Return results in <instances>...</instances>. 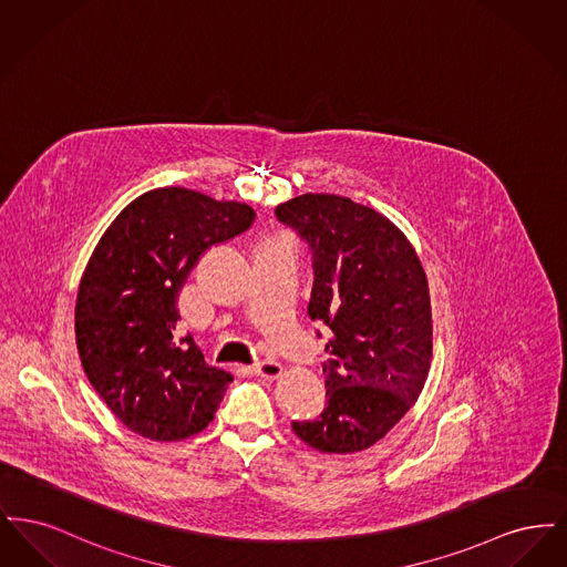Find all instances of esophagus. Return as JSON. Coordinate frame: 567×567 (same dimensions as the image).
I'll list each match as a JSON object with an SVG mask.
<instances>
[{
  "mask_svg": "<svg viewBox=\"0 0 567 567\" xmlns=\"http://www.w3.org/2000/svg\"><path fill=\"white\" fill-rule=\"evenodd\" d=\"M252 374L268 378V380H276V378H280V374H282V365L278 361H274V359H261V361H257L252 365Z\"/></svg>",
  "mask_w": 567,
  "mask_h": 567,
  "instance_id": "esophagus-1",
  "label": "esophagus"
}]
</instances>
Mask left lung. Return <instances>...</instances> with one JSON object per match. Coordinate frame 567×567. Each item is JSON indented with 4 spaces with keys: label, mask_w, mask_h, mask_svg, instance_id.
Listing matches in <instances>:
<instances>
[{
    "label": "left lung",
    "mask_w": 567,
    "mask_h": 567,
    "mask_svg": "<svg viewBox=\"0 0 567 567\" xmlns=\"http://www.w3.org/2000/svg\"><path fill=\"white\" fill-rule=\"evenodd\" d=\"M276 218L312 252L308 317L329 333L327 405L291 427L321 453L370 449L414 405L430 374L425 270L386 216L349 197L306 193L280 204Z\"/></svg>",
    "instance_id": "1"
}]
</instances>
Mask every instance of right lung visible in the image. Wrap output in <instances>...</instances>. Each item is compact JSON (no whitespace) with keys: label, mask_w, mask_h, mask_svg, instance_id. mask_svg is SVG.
I'll return each instance as SVG.
<instances>
[{"label":"right lung","mask_w":567,"mask_h":567,"mask_svg":"<svg viewBox=\"0 0 567 567\" xmlns=\"http://www.w3.org/2000/svg\"><path fill=\"white\" fill-rule=\"evenodd\" d=\"M240 202L163 187L112 220L82 274L76 344L82 368L112 414L134 433L176 442L215 419L231 374L178 338L176 299L202 255L244 234Z\"/></svg>","instance_id":"right-lung-1"}]
</instances>
